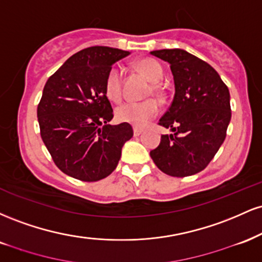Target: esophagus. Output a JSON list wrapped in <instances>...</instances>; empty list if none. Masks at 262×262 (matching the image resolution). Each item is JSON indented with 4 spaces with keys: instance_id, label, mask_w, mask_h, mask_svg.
<instances>
[{
    "instance_id": "obj_1",
    "label": "esophagus",
    "mask_w": 262,
    "mask_h": 262,
    "mask_svg": "<svg viewBox=\"0 0 262 262\" xmlns=\"http://www.w3.org/2000/svg\"><path fill=\"white\" fill-rule=\"evenodd\" d=\"M143 133V129L140 128H134V137H139V135Z\"/></svg>"
}]
</instances>
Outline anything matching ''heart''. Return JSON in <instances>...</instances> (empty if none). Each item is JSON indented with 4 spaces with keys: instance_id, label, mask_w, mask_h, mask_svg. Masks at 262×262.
<instances>
[{
    "instance_id": "heart-1",
    "label": "heart",
    "mask_w": 262,
    "mask_h": 262,
    "mask_svg": "<svg viewBox=\"0 0 262 262\" xmlns=\"http://www.w3.org/2000/svg\"><path fill=\"white\" fill-rule=\"evenodd\" d=\"M135 68L151 82H159L164 77L161 65L154 59H140L135 62ZM152 90L159 92V86ZM104 92L111 101L118 102L122 98V71L118 68L110 69L104 81ZM159 112V104L155 100H146L138 103H123L117 108L116 116L118 121L129 123L137 128H143L154 119Z\"/></svg>"
}]
</instances>
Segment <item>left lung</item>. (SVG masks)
<instances>
[{"instance_id":"left-lung-1","label":"left lung","mask_w":262,"mask_h":262,"mask_svg":"<svg viewBox=\"0 0 262 262\" xmlns=\"http://www.w3.org/2000/svg\"><path fill=\"white\" fill-rule=\"evenodd\" d=\"M170 64L175 96L159 125L173 134L161 135L150 151L162 172L186 177L204 170L223 144L231 118L229 90L208 62L182 49L154 50Z\"/></svg>"}]
</instances>
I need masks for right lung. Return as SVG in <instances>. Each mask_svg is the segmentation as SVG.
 I'll return each instance as SVG.
<instances>
[{
	"instance_id": "obj_1",
	"label": "right lung",
	"mask_w": 262,
	"mask_h": 262,
	"mask_svg": "<svg viewBox=\"0 0 262 262\" xmlns=\"http://www.w3.org/2000/svg\"><path fill=\"white\" fill-rule=\"evenodd\" d=\"M127 55L116 48H86L66 60L44 86L37 110L41 139L56 166L80 181L111 175L123 145L133 137L129 123L108 124L113 110L104 92L107 73Z\"/></svg>"
}]
</instances>
